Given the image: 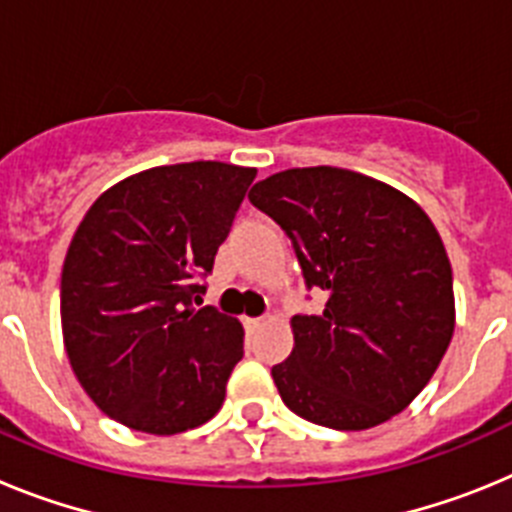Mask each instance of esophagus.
<instances>
[{
  "mask_svg": "<svg viewBox=\"0 0 512 512\" xmlns=\"http://www.w3.org/2000/svg\"><path fill=\"white\" fill-rule=\"evenodd\" d=\"M261 325H264V318H243V328H246L248 333H256Z\"/></svg>",
  "mask_w": 512,
  "mask_h": 512,
  "instance_id": "1",
  "label": "esophagus"
}]
</instances>
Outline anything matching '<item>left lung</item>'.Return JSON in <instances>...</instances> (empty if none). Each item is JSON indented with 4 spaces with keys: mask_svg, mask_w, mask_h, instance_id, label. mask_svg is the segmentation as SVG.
I'll return each instance as SVG.
<instances>
[{
    "mask_svg": "<svg viewBox=\"0 0 512 512\" xmlns=\"http://www.w3.org/2000/svg\"><path fill=\"white\" fill-rule=\"evenodd\" d=\"M292 241L318 315H295V348L271 366L284 405L310 423L364 431L418 397L454 336V277L423 210L372 176L289 169L248 192Z\"/></svg>",
    "mask_w": 512,
    "mask_h": 512,
    "instance_id": "left-lung-1",
    "label": "left lung"
}]
</instances>
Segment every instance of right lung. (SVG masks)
I'll return each mask as SVG.
<instances>
[{"instance_id": "right-lung-1", "label": "right lung", "mask_w": 512, "mask_h": 512, "mask_svg": "<svg viewBox=\"0 0 512 512\" xmlns=\"http://www.w3.org/2000/svg\"><path fill=\"white\" fill-rule=\"evenodd\" d=\"M256 169L192 161L115 184L76 228L61 271L63 343L102 413L171 436L223 408L241 323L194 310Z\"/></svg>"}]
</instances>
